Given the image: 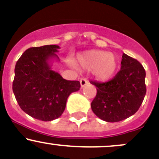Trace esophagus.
I'll use <instances>...</instances> for the list:
<instances>
[{
  "mask_svg": "<svg viewBox=\"0 0 159 159\" xmlns=\"http://www.w3.org/2000/svg\"><path fill=\"white\" fill-rule=\"evenodd\" d=\"M87 84H88V80L86 79H85V78H82V79L80 80V86H81V87H84V86Z\"/></svg>",
  "mask_w": 159,
  "mask_h": 159,
  "instance_id": "1",
  "label": "esophagus"
}]
</instances>
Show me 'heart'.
I'll list each match as a JSON object with an SVG mask.
<instances>
[{
	"instance_id": "1",
	"label": "heart",
	"mask_w": 159,
	"mask_h": 159,
	"mask_svg": "<svg viewBox=\"0 0 159 159\" xmlns=\"http://www.w3.org/2000/svg\"><path fill=\"white\" fill-rule=\"evenodd\" d=\"M78 64L85 70H92L96 80L106 82L115 76L118 70V60L113 53L92 50L77 55Z\"/></svg>"
}]
</instances>
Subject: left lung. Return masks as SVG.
Here are the masks:
<instances>
[{
  "instance_id": "left-lung-1",
  "label": "left lung",
  "mask_w": 159,
  "mask_h": 159,
  "mask_svg": "<svg viewBox=\"0 0 159 159\" xmlns=\"http://www.w3.org/2000/svg\"><path fill=\"white\" fill-rule=\"evenodd\" d=\"M145 70L135 59L122 54L121 70L106 83L91 81L97 93L91 103L95 115L102 120L116 122L135 113L145 93Z\"/></svg>"
}]
</instances>
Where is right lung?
Wrapping results in <instances>:
<instances>
[{
  "instance_id": "right-lung-1",
  "label": "right lung",
  "mask_w": 159,
  "mask_h": 159,
  "mask_svg": "<svg viewBox=\"0 0 159 159\" xmlns=\"http://www.w3.org/2000/svg\"><path fill=\"white\" fill-rule=\"evenodd\" d=\"M57 45H45L27 49L20 57L14 69L13 92L20 109L34 119L48 122L63 114L67 98L80 89L79 81L63 79L52 70Z\"/></svg>"
}]
</instances>
